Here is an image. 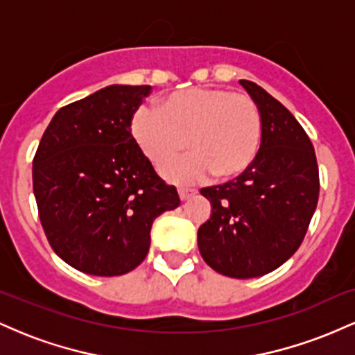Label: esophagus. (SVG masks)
Listing matches in <instances>:
<instances>
[{"instance_id":"esophagus-1","label":"esophagus","mask_w":355,"mask_h":355,"mask_svg":"<svg viewBox=\"0 0 355 355\" xmlns=\"http://www.w3.org/2000/svg\"><path fill=\"white\" fill-rule=\"evenodd\" d=\"M195 195V190H190V189H178V197H180V200H189L190 197H193Z\"/></svg>"}]
</instances>
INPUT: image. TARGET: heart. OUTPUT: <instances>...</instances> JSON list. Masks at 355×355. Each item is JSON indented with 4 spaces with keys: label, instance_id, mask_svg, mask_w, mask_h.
I'll list each match as a JSON object with an SVG mask.
<instances>
[{
    "label": "heart",
    "instance_id": "heart-1",
    "mask_svg": "<svg viewBox=\"0 0 355 355\" xmlns=\"http://www.w3.org/2000/svg\"><path fill=\"white\" fill-rule=\"evenodd\" d=\"M262 113L254 98L230 89L193 87L160 100L158 110L140 105L130 118V133L140 152L162 166L185 148L189 155L162 168L166 180L195 183L214 173H243L259 153Z\"/></svg>",
    "mask_w": 355,
    "mask_h": 355
}]
</instances>
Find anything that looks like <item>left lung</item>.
Wrapping results in <instances>:
<instances>
[{"instance_id": "obj_1", "label": "left lung", "mask_w": 355, "mask_h": 355, "mask_svg": "<svg viewBox=\"0 0 355 355\" xmlns=\"http://www.w3.org/2000/svg\"><path fill=\"white\" fill-rule=\"evenodd\" d=\"M240 85L262 113V141L245 172L200 190L211 203V217L198 229V250L218 274L252 279L295 254L320 183L312 141L295 116L254 81Z\"/></svg>"}]
</instances>
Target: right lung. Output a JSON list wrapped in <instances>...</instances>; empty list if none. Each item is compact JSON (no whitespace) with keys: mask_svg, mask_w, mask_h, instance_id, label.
Masks as SVG:
<instances>
[{"mask_svg":"<svg viewBox=\"0 0 355 355\" xmlns=\"http://www.w3.org/2000/svg\"><path fill=\"white\" fill-rule=\"evenodd\" d=\"M152 87L112 85L55 113L33 158V191L48 242L89 275L132 272L153 220L180 205L177 189L140 152L130 118Z\"/></svg>","mask_w":355,"mask_h":355,"instance_id":"obj_1","label":"right lung"}]
</instances>
